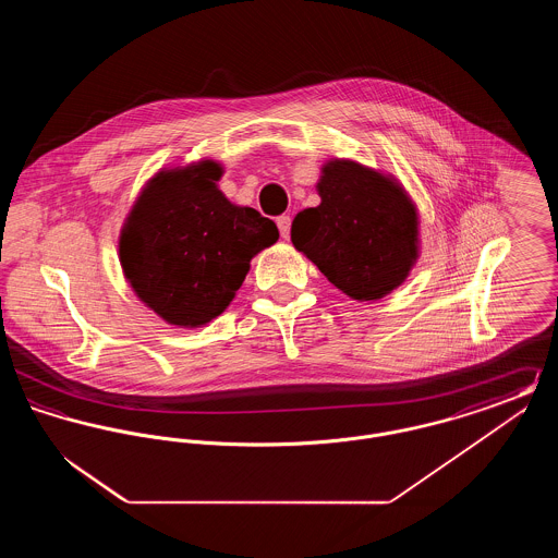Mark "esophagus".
I'll return each instance as SVG.
<instances>
[{"mask_svg":"<svg viewBox=\"0 0 558 558\" xmlns=\"http://www.w3.org/2000/svg\"><path fill=\"white\" fill-rule=\"evenodd\" d=\"M276 223H278L280 236H282V239H289V236H291V217H289V215H280V217L276 219Z\"/></svg>","mask_w":558,"mask_h":558,"instance_id":"1","label":"esophagus"}]
</instances>
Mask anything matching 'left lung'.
Here are the masks:
<instances>
[{
    "label": "left lung",
    "mask_w": 558,
    "mask_h": 558,
    "mask_svg": "<svg viewBox=\"0 0 558 558\" xmlns=\"http://www.w3.org/2000/svg\"><path fill=\"white\" fill-rule=\"evenodd\" d=\"M318 207L296 213L291 240L351 299L398 289L418 259V213L405 190L353 160H328Z\"/></svg>",
    "instance_id": "1"
}]
</instances>
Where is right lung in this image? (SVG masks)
<instances>
[{"label": "right lung", "mask_w": 558, "mask_h": 558, "mask_svg": "<svg viewBox=\"0 0 558 558\" xmlns=\"http://www.w3.org/2000/svg\"><path fill=\"white\" fill-rule=\"evenodd\" d=\"M215 160L159 171L121 230L119 259L133 292L173 326L217 318L242 287L251 259L278 240L271 219L232 205Z\"/></svg>", "instance_id": "right-lung-1"}]
</instances>
